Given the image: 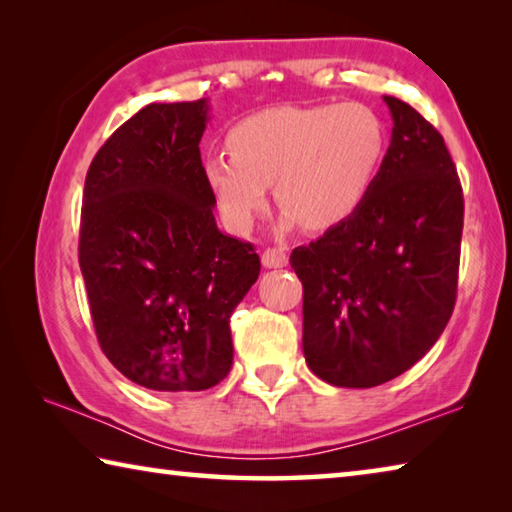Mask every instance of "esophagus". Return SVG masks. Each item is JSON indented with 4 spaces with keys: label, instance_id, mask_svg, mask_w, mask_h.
I'll list each match as a JSON object with an SVG mask.
<instances>
[{
    "label": "esophagus",
    "instance_id": "obj_1",
    "mask_svg": "<svg viewBox=\"0 0 512 512\" xmlns=\"http://www.w3.org/2000/svg\"><path fill=\"white\" fill-rule=\"evenodd\" d=\"M287 262H289V257L282 248H266L262 253V264L266 268H282V266H287Z\"/></svg>",
    "mask_w": 512,
    "mask_h": 512
}]
</instances>
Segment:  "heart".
Segmentation results:
<instances>
[{"label":"heart","mask_w":512,"mask_h":512,"mask_svg":"<svg viewBox=\"0 0 512 512\" xmlns=\"http://www.w3.org/2000/svg\"><path fill=\"white\" fill-rule=\"evenodd\" d=\"M230 153H210L203 178L225 225L248 235L266 212L268 194L284 223L327 230L368 196L386 151V126L363 103L277 106L241 119L228 133Z\"/></svg>","instance_id":"obj_1"}]
</instances>
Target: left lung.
I'll return each instance as SVG.
<instances>
[{
    "mask_svg": "<svg viewBox=\"0 0 512 512\" xmlns=\"http://www.w3.org/2000/svg\"><path fill=\"white\" fill-rule=\"evenodd\" d=\"M391 146L357 212L291 253L302 282L309 370L372 388L409 370L452 318L463 189L443 135L409 103L384 97Z\"/></svg>",
    "mask_w": 512,
    "mask_h": 512,
    "instance_id": "1",
    "label": "left lung"
}]
</instances>
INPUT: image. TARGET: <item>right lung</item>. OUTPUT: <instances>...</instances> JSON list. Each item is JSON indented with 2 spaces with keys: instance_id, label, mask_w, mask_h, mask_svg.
Here are the masks:
<instances>
[{
  "instance_id": "add662e5",
  "label": "right lung",
  "mask_w": 512,
  "mask_h": 512,
  "mask_svg": "<svg viewBox=\"0 0 512 512\" xmlns=\"http://www.w3.org/2000/svg\"><path fill=\"white\" fill-rule=\"evenodd\" d=\"M207 101L149 103L85 176L79 264L99 345L151 391H205L232 368L230 316L259 277L253 244L216 228L203 178Z\"/></svg>"
}]
</instances>
